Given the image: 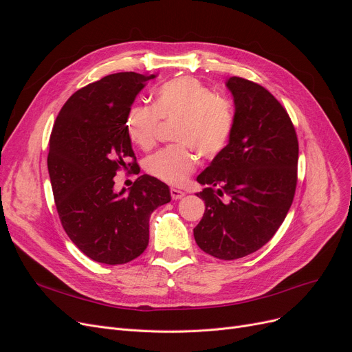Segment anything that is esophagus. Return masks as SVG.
<instances>
[{"mask_svg": "<svg viewBox=\"0 0 352 352\" xmlns=\"http://www.w3.org/2000/svg\"><path fill=\"white\" fill-rule=\"evenodd\" d=\"M171 197H173V199H181L184 195H186V192L184 191H179V190H177V188H171Z\"/></svg>", "mask_w": 352, "mask_h": 352, "instance_id": "1", "label": "esophagus"}]
</instances>
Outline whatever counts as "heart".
Masks as SVG:
<instances>
[{
    "mask_svg": "<svg viewBox=\"0 0 352 352\" xmlns=\"http://www.w3.org/2000/svg\"><path fill=\"white\" fill-rule=\"evenodd\" d=\"M160 120L175 121L170 145L145 160V171L171 186H181L195 170L198 157H217L224 150L234 126L230 100L194 77H178L164 82L154 94L153 108L133 105L125 117L126 134L137 146L155 145Z\"/></svg>",
    "mask_w": 352,
    "mask_h": 352,
    "instance_id": "b5f03b06",
    "label": "heart"
}]
</instances>
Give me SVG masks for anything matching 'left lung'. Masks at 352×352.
Masks as SVG:
<instances>
[{
  "label": "left lung",
  "instance_id": "8db88e82",
  "mask_svg": "<svg viewBox=\"0 0 352 352\" xmlns=\"http://www.w3.org/2000/svg\"><path fill=\"white\" fill-rule=\"evenodd\" d=\"M226 85L234 126L227 146L197 178L207 188L197 194L206 212L194 238L204 252L236 260L265 245L285 219L297 187L298 140L268 89L239 77Z\"/></svg>",
  "mask_w": 352,
  "mask_h": 352
}]
</instances>
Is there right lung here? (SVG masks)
Returning <instances> with one entry per match:
<instances>
[{
	"label": "right lung",
	"instance_id": "1",
	"mask_svg": "<svg viewBox=\"0 0 352 352\" xmlns=\"http://www.w3.org/2000/svg\"><path fill=\"white\" fill-rule=\"evenodd\" d=\"M153 78L117 72L88 84L64 104L50 137L47 164L61 224L71 241L101 264L140 256L150 239V215L171 201L168 186L146 174L128 191H114L117 171L126 158L135 160L126 113Z\"/></svg>",
	"mask_w": 352,
	"mask_h": 352
}]
</instances>
